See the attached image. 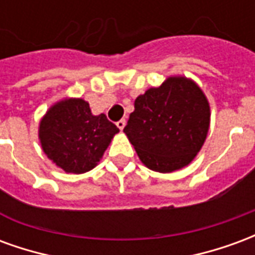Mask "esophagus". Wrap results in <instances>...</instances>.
Returning a JSON list of instances; mask_svg holds the SVG:
<instances>
[{
    "label": "esophagus",
    "instance_id": "1",
    "mask_svg": "<svg viewBox=\"0 0 255 255\" xmlns=\"http://www.w3.org/2000/svg\"><path fill=\"white\" fill-rule=\"evenodd\" d=\"M116 126L119 127V129H123V128L126 127V120L124 119H122V120H119V122L116 123Z\"/></svg>",
    "mask_w": 255,
    "mask_h": 255
}]
</instances>
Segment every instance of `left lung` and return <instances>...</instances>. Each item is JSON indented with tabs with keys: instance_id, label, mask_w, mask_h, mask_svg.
Wrapping results in <instances>:
<instances>
[{
	"instance_id": "8db88e82",
	"label": "left lung",
	"mask_w": 255,
	"mask_h": 255,
	"mask_svg": "<svg viewBox=\"0 0 255 255\" xmlns=\"http://www.w3.org/2000/svg\"><path fill=\"white\" fill-rule=\"evenodd\" d=\"M133 106L124 132L149 169L169 173L195 158L210 124L208 98L195 82L171 76L139 95Z\"/></svg>"
}]
</instances>
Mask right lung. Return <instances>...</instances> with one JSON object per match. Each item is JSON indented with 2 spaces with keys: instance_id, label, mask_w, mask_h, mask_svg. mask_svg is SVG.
<instances>
[{
  "instance_id": "add662e5",
  "label": "right lung",
  "mask_w": 255,
  "mask_h": 255,
  "mask_svg": "<svg viewBox=\"0 0 255 255\" xmlns=\"http://www.w3.org/2000/svg\"><path fill=\"white\" fill-rule=\"evenodd\" d=\"M117 132L119 128L104 113L94 116L82 98L54 104L39 123L43 153L67 173L91 171Z\"/></svg>"
}]
</instances>
